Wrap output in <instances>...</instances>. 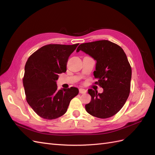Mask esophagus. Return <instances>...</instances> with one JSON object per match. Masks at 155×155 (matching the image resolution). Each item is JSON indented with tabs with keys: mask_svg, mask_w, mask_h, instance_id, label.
<instances>
[{
	"mask_svg": "<svg viewBox=\"0 0 155 155\" xmlns=\"http://www.w3.org/2000/svg\"><path fill=\"white\" fill-rule=\"evenodd\" d=\"M79 93H80V94H85L87 92V91L84 88H79Z\"/></svg>",
	"mask_w": 155,
	"mask_h": 155,
	"instance_id": "34e87169",
	"label": "esophagus"
}]
</instances>
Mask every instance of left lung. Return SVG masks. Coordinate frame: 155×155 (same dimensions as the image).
<instances>
[{"label":"left lung","instance_id":"left-lung-1","mask_svg":"<svg viewBox=\"0 0 155 155\" xmlns=\"http://www.w3.org/2000/svg\"><path fill=\"white\" fill-rule=\"evenodd\" d=\"M79 50L96 61L95 84L104 88L101 94L88 89L91 101L85 109L97 118H110L123 107L130 93L132 69L127 55L120 46L107 40L81 44L77 52Z\"/></svg>","mask_w":155,"mask_h":155}]
</instances>
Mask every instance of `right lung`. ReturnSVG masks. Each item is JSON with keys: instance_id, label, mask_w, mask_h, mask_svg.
I'll return each mask as SVG.
<instances>
[{"instance_id": "add662e5", "label": "right lung", "mask_w": 155, "mask_h": 155, "mask_svg": "<svg viewBox=\"0 0 155 155\" xmlns=\"http://www.w3.org/2000/svg\"><path fill=\"white\" fill-rule=\"evenodd\" d=\"M79 44H50L43 46L28 59L22 79L26 99L35 113L46 120H54L67 112L78 88L58 90L59 74L67 71L69 56Z\"/></svg>"}]
</instances>
